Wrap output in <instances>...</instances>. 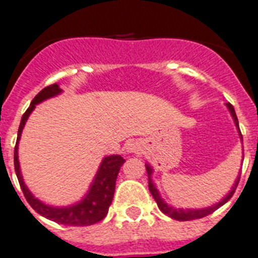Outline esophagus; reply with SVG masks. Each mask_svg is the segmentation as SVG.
<instances>
[{"mask_svg": "<svg viewBox=\"0 0 258 258\" xmlns=\"http://www.w3.org/2000/svg\"><path fill=\"white\" fill-rule=\"evenodd\" d=\"M126 150L127 151H136L137 150V145L134 144V142H129V144L126 145Z\"/></svg>", "mask_w": 258, "mask_h": 258, "instance_id": "esophagus-1", "label": "esophagus"}]
</instances>
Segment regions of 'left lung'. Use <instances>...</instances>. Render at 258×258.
I'll use <instances>...</instances> for the list:
<instances>
[{
	"label": "left lung",
	"mask_w": 258,
	"mask_h": 258,
	"mask_svg": "<svg viewBox=\"0 0 258 258\" xmlns=\"http://www.w3.org/2000/svg\"><path fill=\"white\" fill-rule=\"evenodd\" d=\"M228 107V109H230L231 112V116H232V118H234L235 121V125H236L237 131H239V136H240V140H243V136H241V132H240L239 129V121H237V117H236V113H235V109L234 107L230 104V103H227L226 104ZM146 171H147V176H149V189H150V193L153 195L154 200L156 201V204H158V208L160 209V211L162 213H164L166 215H168V217H171L172 219H176V221H193V219H200V218H204L206 217V215L209 214H213L217 209H219L221 206H223L226 202L230 200L232 196H234L235 190H236L237 188V184H239V180H240V175L237 176L236 181H235L234 186H232V189L230 190V193H228L226 197L222 200L221 202H218V204L213 205V206H210V208H205V209H175L172 208V206H169L168 204H166V202L163 201L162 197H160L159 192H158V189L155 188V185H154L153 180H151V175H153V168L150 167V164H146Z\"/></svg>",
	"instance_id": "left-lung-1"
}]
</instances>
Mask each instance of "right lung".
I'll return each instance as SVG.
<instances>
[{
  "instance_id": "add662e5",
  "label": "right lung",
  "mask_w": 258,
  "mask_h": 258,
  "mask_svg": "<svg viewBox=\"0 0 258 258\" xmlns=\"http://www.w3.org/2000/svg\"><path fill=\"white\" fill-rule=\"evenodd\" d=\"M61 91L62 90L58 87L57 83L47 86L45 89L41 90L32 99L30 107L27 108V111L24 112L23 116H22L21 125H19L18 129V138H17V144H15L14 149L15 173H17L19 185H21L24 197H26L28 204L31 205V208L34 209L37 214L43 215L47 219H50V221L56 222V223L65 224V226H77V227L91 226V224L102 221L103 218L107 215L108 209H109V205L112 204V198H113L114 195V186H116V179H117L118 171H120L121 166L125 162L122 156H105L104 159L102 160V163H100V167H99L95 179H94L91 186H90L89 192L83 197L82 201L72 205V206H63V208L49 206V205L43 204L36 197H34V195L28 190V188L24 184L21 173V167H19L18 142L21 140L22 131H23L24 124H26L28 116L31 114V112L34 111L35 105L41 103L45 99L58 95Z\"/></svg>"
}]
</instances>
